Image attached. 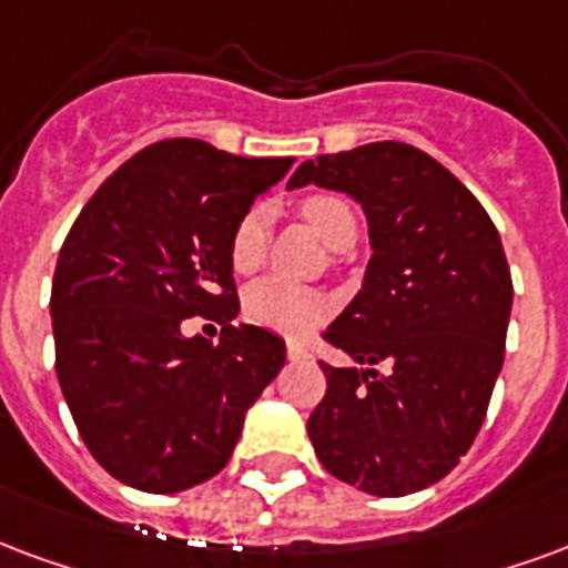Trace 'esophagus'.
Instances as JSON below:
<instances>
[{"instance_id":"34e87169","label":"esophagus","mask_w":568,"mask_h":568,"mask_svg":"<svg viewBox=\"0 0 568 568\" xmlns=\"http://www.w3.org/2000/svg\"><path fill=\"white\" fill-rule=\"evenodd\" d=\"M285 352H288V358H292V361L310 358V352H306V346H301V343H295V339H288V346H285Z\"/></svg>"}]
</instances>
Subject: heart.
Returning a JSON list of instances; mask_svg holds the SVG:
<instances>
[{
    "mask_svg": "<svg viewBox=\"0 0 568 568\" xmlns=\"http://www.w3.org/2000/svg\"><path fill=\"white\" fill-rule=\"evenodd\" d=\"M297 213L304 216L322 241L331 250H348L358 237V216L355 207L339 192H313L297 204ZM267 252V225L258 207H250L234 222L229 237V262L237 273H252L264 262ZM331 313V301L316 288L285 283L280 276H267L246 288L243 295V316L252 325L283 331V334H306L325 322Z\"/></svg>",
    "mask_w": 568,
    "mask_h": 568,
    "instance_id": "obj_1",
    "label": "heart"
}]
</instances>
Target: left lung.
I'll list each match as a JSON object with an SVG mask.
<instances>
[{
    "label": "left lung",
    "instance_id": "obj_1",
    "mask_svg": "<svg viewBox=\"0 0 568 568\" xmlns=\"http://www.w3.org/2000/svg\"><path fill=\"white\" fill-rule=\"evenodd\" d=\"M306 183L361 201L373 243L361 292L322 334L355 367L318 361L327 390L306 434L331 476L406 497L448 476L481 430L506 355V252L476 195L418 146L318 155L288 180Z\"/></svg>",
    "mask_w": 568,
    "mask_h": 568
}]
</instances>
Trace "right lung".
<instances>
[{
    "instance_id": "right-lung-1",
    "label": "right lung",
    "mask_w": 568,
    "mask_h": 568,
    "mask_svg": "<svg viewBox=\"0 0 568 568\" xmlns=\"http://www.w3.org/2000/svg\"><path fill=\"white\" fill-rule=\"evenodd\" d=\"M292 162L155 141L71 225L50 288L57 376L90 455L123 485L178 494L216 476L283 369V339L231 325L229 237ZM192 315L220 321L221 343L183 338Z\"/></svg>"
}]
</instances>
